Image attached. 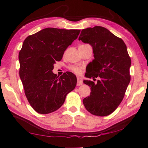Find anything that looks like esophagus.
<instances>
[{
    "label": "esophagus",
    "mask_w": 148,
    "mask_h": 148,
    "mask_svg": "<svg viewBox=\"0 0 148 148\" xmlns=\"http://www.w3.org/2000/svg\"><path fill=\"white\" fill-rule=\"evenodd\" d=\"M77 86H81V85L83 84V82H82L81 77H77Z\"/></svg>",
    "instance_id": "esophagus-1"
}]
</instances>
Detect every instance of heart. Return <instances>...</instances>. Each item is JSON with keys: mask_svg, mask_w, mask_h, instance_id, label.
<instances>
[{"mask_svg": "<svg viewBox=\"0 0 148 148\" xmlns=\"http://www.w3.org/2000/svg\"><path fill=\"white\" fill-rule=\"evenodd\" d=\"M69 69L71 70L72 72H73L74 73L76 74H80L82 72V69L81 67L77 66H70Z\"/></svg>", "mask_w": 148, "mask_h": 148, "instance_id": "1", "label": "heart"}]
</instances>
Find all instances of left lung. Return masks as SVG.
<instances>
[{
	"label": "left lung",
	"instance_id": "left-lung-1",
	"mask_svg": "<svg viewBox=\"0 0 148 148\" xmlns=\"http://www.w3.org/2000/svg\"><path fill=\"white\" fill-rule=\"evenodd\" d=\"M92 47L94 59L89 63L86 76L97 84L84 80L91 87L90 96L83 100L87 111L95 116H106L114 112L123 99L131 81V60L123 40L101 26L83 29L78 38Z\"/></svg>",
	"mask_w": 148,
	"mask_h": 148
}]
</instances>
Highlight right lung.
<instances>
[{"instance_id": "add662e5", "label": "right lung", "mask_w": 148, "mask_h": 148, "mask_svg": "<svg viewBox=\"0 0 148 148\" xmlns=\"http://www.w3.org/2000/svg\"><path fill=\"white\" fill-rule=\"evenodd\" d=\"M79 32L77 29L46 28L24 40L19 53V76L29 104L38 113L56 111L76 87L73 73L66 72L58 77L52 70Z\"/></svg>"}]
</instances>
